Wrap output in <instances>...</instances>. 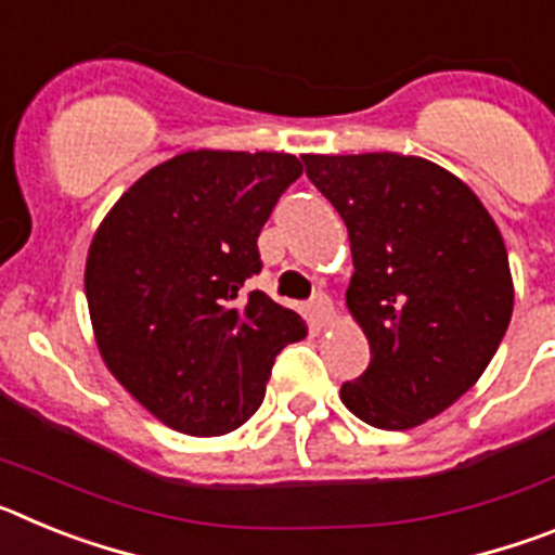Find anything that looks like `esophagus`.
Wrapping results in <instances>:
<instances>
[{
    "label": "esophagus",
    "mask_w": 555,
    "mask_h": 555,
    "mask_svg": "<svg viewBox=\"0 0 555 555\" xmlns=\"http://www.w3.org/2000/svg\"><path fill=\"white\" fill-rule=\"evenodd\" d=\"M311 317L320 327H327L333 322V302L327 294H313L311 300Z\"/></svg>",
    "instance_id": "1"
}]
</instances>
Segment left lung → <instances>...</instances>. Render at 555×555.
<instances>
[{"label": "left lung", "mask_w": 555, "mask_h": 555, "mask_svg": "<svg viewBox=\"0 0 555 555\" xmlns=\"http://www.w3.org/2000/svg\"><path fill=\"white\" fill-rule=\"evenodd\" d=\"M350 233L347 308L370 341L341 403L372 428L409 430L483 375L514 308L508 253L467 183L397 152L302 155Z\"/></svg>", "instance_id": "8db88e82"}]
</instances>
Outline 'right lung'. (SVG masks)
I'll return each mask as SVG.
<instances>
[{
    "label": "right lung",
    "instance_id": "1",
    "mask_svg": "<svg viewBox=\"0 0 555 555\" xmlns=\"http://www.w3.org/2000/svg\"><path fill=\"white\" fill-rule=\"evenodd\" d=\"M300 175L286 152H183L135 180L96 228L86 297L102 361L180 434L247 423L274 356L306 338L300 313L263 292L234 302L261 272V228Z\"/></svg>",
    "mask_w": 555,
    "mask_h": 555
}]
</instances>
